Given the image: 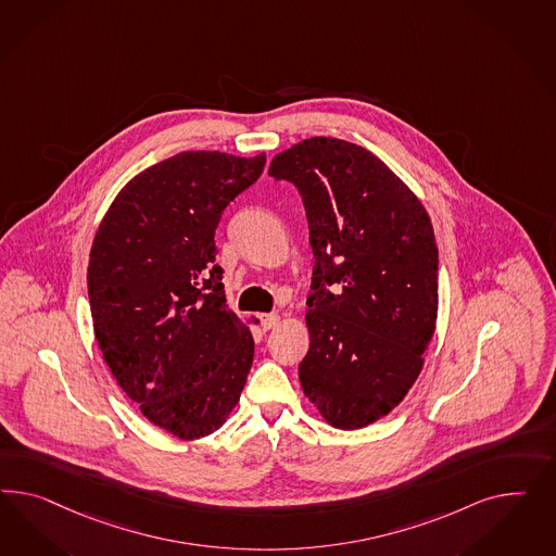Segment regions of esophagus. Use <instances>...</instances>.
Listing matches in <instances>:
<instances>
[{
    "instance_id": "1",
    "label": "esophagus",
    "mask_w": 556,
    "mask_h": 556,
    "mask_svg": "<svg viewBox=\"0 0 556 556\" xmlns=\"http://www.w3.org/2000/svg\"><path fill=\"white\" fill-rule=\"evenodd\" d=\"M279 321V316L275 314V312H270V314H263L261 316V326L265 328V330H270V328H275V324Z\"/></svg>"
}]
</instances>
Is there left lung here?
Instances as JSON below:
<instances>
[{
	"label": "left lung",
	"mask_w": 556,
	"mask_h": 556,
	"mask_svg": "<svg viewBox=\"0 0 556 556\" xmlns=\"http://www.w3.org/2000/svg\"><path fill=\"white\" fill-rule=\"evenodd\" d=\"M269 175L302 195L314 253L303 393L342 430L383 418L421 369L438 312V249L418 198L372 152L314 136Z\"/></svg>",
	"instance_id": "left-lung-1"
}]
</instances>
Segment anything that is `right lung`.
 <instances>
[{
  "label": "right lung",
  "mask_w": 556,
  "mask_h": 556,
  "mask_svg": "<svg viewBox=\"0 0 556 556\" xmlns=\"http://www.w3.org/2000/svg\"><path fill=\"white\" fill-rule=\"evenodd\" d=\"M265 154L179 152L119 191L91 247L93 330L119 388L173 437L203 438L232 412L253 365L228 309L216 228Z\"/></svg>",
  "instance_id": "obj_1"
}]
</instances>
